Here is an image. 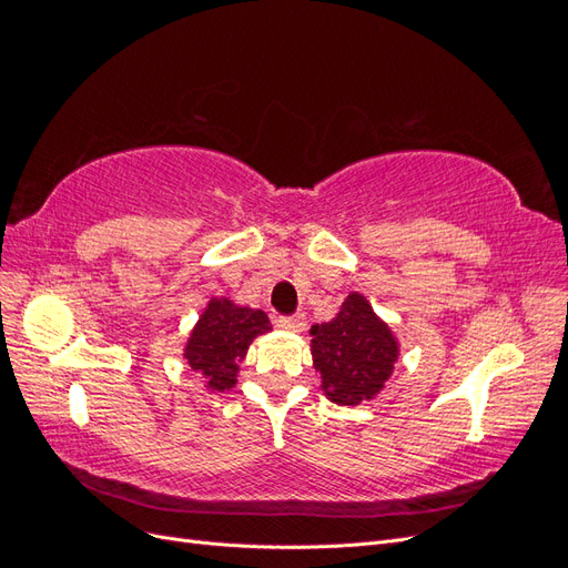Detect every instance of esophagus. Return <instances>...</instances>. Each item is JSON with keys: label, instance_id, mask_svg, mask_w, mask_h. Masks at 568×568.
<instances>
[{"label": "esophagus", "instance_id": "esophagus-1", "mask_svg": "<svg viewBox=\"0 0 568 568\" xmlns=\"http://www.w3.org/2000/svg\"><path fill=\"white\" fill-rule=\"evenodd\" d=\"M277 326L282 332H291V334H298L305 329V315H294V317H280Z\"/></svg>", "mask_w": 568, "mask_h": 568}]
</instances>
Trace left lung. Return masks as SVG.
Masks as SVG:
<instances>
[{
  "label": "left lung",
  "instance_id": "obj_1",
  "mask_svg": "<svg viewBox=\"0 0 568 568\" xmlns=\"http://www.w3.org/2000/svg\"><path fill=\"white\" fill-rule=\"evenodd\" d=\"M313 367L334 405L374 400L393 376L400 341L359 291H351L334 320L311 326Z\"/></svg>",
  "mask_w": 568,
  "mask_h": 568
}]
</instances>
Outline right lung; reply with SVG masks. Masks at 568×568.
<instances>
[{
	"label": "right lung",
	"mask_w": 568,
	"mask_h": 568,
	"mask_svg": "<svg viewBox=\"0 0 568 568\" xmlns=\"http://www.w3.org/2000/svg\"><path fill=\"white\" fill-rule=\"evenodd\" d=\"M270 329V317L261 307L239 305L230 296H213L189 332L182 359L189 369L201 374L203 390L225 393L234 388L253 338Z\"/></svg>",
	"instance_id": "1"
}]
</instances>
